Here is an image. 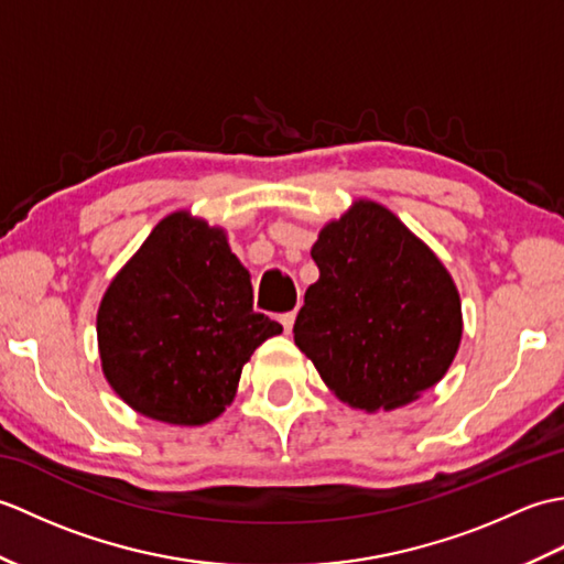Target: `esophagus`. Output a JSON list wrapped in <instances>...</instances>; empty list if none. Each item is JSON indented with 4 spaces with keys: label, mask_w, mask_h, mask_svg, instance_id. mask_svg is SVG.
<instances>
[{
    "label": "esophagus",
    "mask_w": 564,
    "mask_h": 564,
    "mask_svg": "<svg viewBox=\"0 0 564 564\" xmlns=\"http://www.w3.org/2000/svg\"><path fill=\"white\" fill-rule=\"evenodd\" d=\"M279 322L283 325L285 334H291V329H293V322H295V310H291V313H283V315L279 317Z\"/></svg>",
    "instance_id": "1"
}]
</instances>
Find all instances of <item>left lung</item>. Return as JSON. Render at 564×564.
I'll return each mask as SVG.
<instances>
[{
    "label": "left lung",
    "mask_w": 564,
    "mask_h": 564,
    "mask_svg": "<svg viewBox=\"0 0 564 564\" xmlns=\"http://www.w3.org/2000/svg\"><path fill=\"white\" fill-rule=\"evenodd\" d=\"M310 254L319 279L305 291L293 334L339 400L394 410L446 376L463 334L458 291L388 208L358 200Z\"/></svg>",
    "instance_id": "obj_1"
}]
</instances>
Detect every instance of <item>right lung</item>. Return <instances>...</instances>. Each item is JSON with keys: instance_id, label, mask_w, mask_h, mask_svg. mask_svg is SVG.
I'll use <instances>...</instances> for the list:
<instances>
[{"instance_id": "obj_1", "label": "right lung", "mask_w": 564, "mask_h": 564, "mask_svg": "<svg viewBox=\"0 0 564 564\" xmlns=\"http://www.w3.org/2000/svg\"><path fill=\"white\" fill-rule=\"evenodd\" d=\"M283 327L254 313L220 227L172 213L118 271L99 315L104 376L135 412L198 426L232 402L242 366Z\"/></svg>"}]
</instances>
